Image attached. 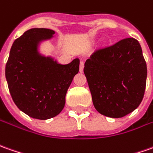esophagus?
I'll list each match as a JSON object with an SVG mask.
<instances>
[{
  "instance_id": "esophagus-1",
  "label": "esophagus",
  "mask_w": 153,
  "mask_h": 153,
  "mask_svg": "<svg viewBox=\"0 0 153 153\" xmlns=\"http://www.w3.org/2000/svg\"><path fill=\"white\" fill-rule=\"evenodd\" d=\"M84 67H85V62H84V61H81L80 65H79V71H80V72H83Z\"/></svg>"
}]
</instances>
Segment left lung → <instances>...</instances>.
I'll list each match as a JSON object with an SVG mask.
<instances>
[{
	"mask_svg": "<svg viewBox=\"0 0 153 153\" xmlns=\"http://www.w3.org/2000/svg\"><path fill=\"white\" fill-rule=\"evenodd\" d=\"M84 73L96 111L120 118L135 111L146 89V63L139 42L124 38L94 51Z\"/></svg>",
	"mask_w": 153,
	"mask_h": 153,
	"instance_id": "8db88e82",
	"label": "left lung"
}]
</instances>
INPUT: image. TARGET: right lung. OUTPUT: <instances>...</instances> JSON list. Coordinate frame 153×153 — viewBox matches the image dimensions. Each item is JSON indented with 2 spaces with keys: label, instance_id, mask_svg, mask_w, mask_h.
I'll use <instances>...</instances> for the list:
<instances>
[{
  "label": "right lung",
  "instance_id": "add662e5",
  "mask_svg": "<svg viewBox=\"0 0 153 153\" xmlns=\"http://www.w3.org/2000/svg\"><path fill=\"white\" fill-rule=\"evenodd\" d=\"M54 31L32 28L16 38L6 65V79L11 98L22 111L38 120L59 115L65 95L79 68V59L59 64L37 52L38 43L49 39Z\"/></svg>",
  "mask_w": 153,
  "mask_h": 153
}]
</instances>
